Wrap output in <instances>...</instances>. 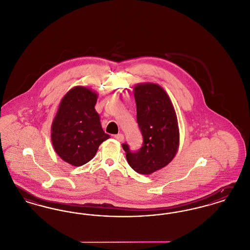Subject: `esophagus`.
Returning a JSON list of instances; mask_svg holds the SVG:
<instances>
[{
    "label": "esophagus",
    "mask_w": 250,
    "mask_h": 250,
    "mask_svg": "<svg viewBox=\"0 0 250 250\" xmlns=\"http://www.w3.org/2000/svg\"><path fill=\"white\" fill-rule=\"evenodd\" d=\"M114 138L116 140H118L119 142H122L124 140V135L122 133H118V134H115L114 135Z\"/></svg>",
    "instance_id": "1"
}]
</instances>
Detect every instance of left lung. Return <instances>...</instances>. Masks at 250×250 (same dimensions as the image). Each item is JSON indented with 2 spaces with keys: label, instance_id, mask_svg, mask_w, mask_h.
Returning <instances> with one entry per match:
<instances>
[{
  "label": "left lung",
  "instance_id": "left-lung-1",
  "mask_svg": "<svg viewBox=\"0 0 250 250\" xmlns=\"http://www.w3.org/2000/svg\"><path fill=\"white\" fill-rule=\"evenodd\" d=\"M133 90L143 144L138 150H131L126 143L122 147L131 168L148 175L166 167L176 155L180 139L178 121L169 97L160 85L143 83Z\"/></svg>",
  "mask_w": 250,
  "mask_h": 250
}]
</instances>
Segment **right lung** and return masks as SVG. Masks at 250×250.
Instances as JSON below:
<instances>
[{"label":"right lung","instance_id":"obj_1","mask_svg":"<svg viewBox=\"0 0 250 250\" xmlns=\"http://www.w3.org/2000/svg\"><path fill=\"white\" fill-rule=\"evenodd\" d=\"M97 94L76 86L62 99L52 125L54 150L65 162L81 167L95 156L100 145L110 137L95 110Z\"/></svg>","mask_w":250,"mask_h":250}]
</instances>
